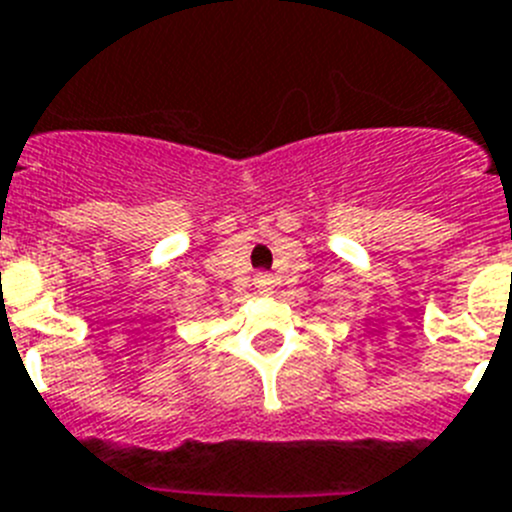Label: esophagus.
Listing matches in <instances>:
<instances>
[{
    "mask_svg": "<svg viewBox=\"0 0 512 512\" xmlns=\"http://www.w3.org/2000/svg\"><path fill=\"white\" fill-rule=\"evenodd\" d=\"M252 283H255V288L257 291H270V288H273V278H270L268 273H257L255 278H252Z\"/></svg>",
    "mask_w": 512,
    "mask_h": 512,
    "instance_id": "1",
    "label": "esophagus"
}]
</instances>
